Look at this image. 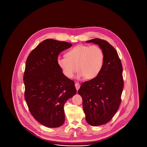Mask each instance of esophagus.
I'll use <instances>...</instances> for the list:
<instances>
[{"label": "esophagus", "mask_w": 147, "mask_h": 147, "mask_svg": "<svg viewBox=\"0 0 147 147\" xmlns=\"http://www.w3.org/2000/svg\"><path fill=\"white\" fill-rule=\"evenodd\" d=\"M75 86H76V88L77 90H78L79 89L80 87V84H79V83H76L75 84Z\"/></svg>", "instance_id": "1"}]
</instances>
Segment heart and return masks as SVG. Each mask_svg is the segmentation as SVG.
<instances>
[{
	"label": "heart",
	"mask_w": 147,
	"mask_h": 147,
	"mask_svg": "<svg viewBox=\"0 0 147 147\" xmlns=\"http://www.w3.org/2000/svg\"><path fill=\"white\" fill-rule=\"evenodd\" d=\"M65 57H58L57 64L68 78L78 70L77 79H92L100 74L104 63L103 51L96 45H78L67 51Z\"/></svg>",
	"instance_id": "1"
}]
</instances>
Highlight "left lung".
<instances>
[{
    "instance_id": "8db88e82",
    "label": "left lung",
    "mask_w": 147,
    "mask_h": 147,
    "mask_svg": "<svg viewBox=\"0 0 147 147\" xmlns=\"http://www.w3.org/2000/svg\"><path fill=\"white\" fill-rule=\"evenodd\" d=\"M98 45L103 51L104 63L97 77L83 83L78 94L83 98L85 119L92 126L109 122L119 109L123 87L122 66L111 45L100 38L86 41Z\"/></svg>"
}]
</instances>
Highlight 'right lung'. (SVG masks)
I'll return each mask as SVG.
<instances>
[{
	"label": "right lung",
	"mask_w": 147,
	"mask_h": 147,
	"mask_svg": "<svg viewBox=\"0 0 147 147\" xmlns=\"http://www.w3.org/2000/svg\"><path fill=\"white\" fill-rule=\"evenodd\" d=\"M72 44L47 39L28 56L24 81L25 98L30 112L42 125L56 128L65 121L64 106L76 94L74 82L63 74L58 56Z\"/></svg>",
	"instance_id": "right-lung-1"
}]
</instances>
